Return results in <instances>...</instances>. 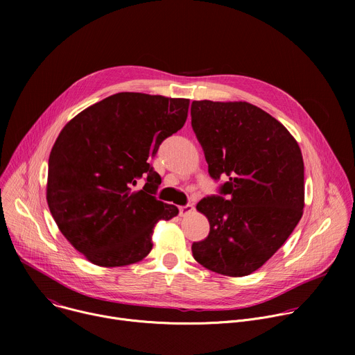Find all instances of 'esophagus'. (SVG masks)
<instances>
[{"instance_id":"1","label":"esophagus","mask_w":355,"mask_h":355,"mask_svg":"<svg viewBox=\"0 0 355 355\" xmlns=\"http://www.w3.org/2000/svg\"><path fill=\"white\" fill-rule=\"evenodd\" d=\"M193 207L192 205H185V207H180V215L181 216H188L193 212Z\"/></svg>"}]
</instances>
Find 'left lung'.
I'll return each instance as SVG.
<instances>
[{"instance_id": "left-lung-1", "label": "left lung", "mask_w": 355, "mask_h": 355, "mask_svg": "<svg viewBox=\"0 0 355 355\" xmlns=\"http://www.w3.org/2000/svg\"><path fill=\"white\" fill-rule=\"evenodd\" d=\"M191 123L212 178L227 177L223 196L202 199L196 209L209 234L192 256L214 272L244 277L261 268L303 215V157L288 129L245 101H193Z\"/></svg>"}]
</instances>
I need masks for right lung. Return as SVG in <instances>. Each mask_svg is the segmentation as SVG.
<instances>
[{
    "label": "right lung",
    "instance_id": "1",
    "mask_svg": "<svg viewBox=\"0 0 355 355\" xmlns=\"http://www.w3.org/2000/svg\"><path fill=\"white\" fill-rule=\"evenodd\" d=\"M189 99L118 92L76 115L49 157L46 199L58 227L95 266L141 261L160 220L178 208L157 200L162 182L150 166L162 141L178 132ZM141 176L146 184L132 187Z\"/></svg>",
    "mask_w": 355,
    "mask_h": 355
}]
</instances>
